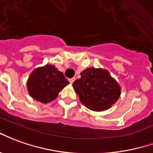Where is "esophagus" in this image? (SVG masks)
<instances>
[{
    "mask_svg": "<svg viewBox=\"0 0 153 153\" xmlns=\"http://www.w3.org/2000/svg\"><path fill=\"white\" fill-rule=\"evenodd\" d=\"M76 80V78L75 77H72V78H70V79H69V81H70V83H73V81H75Z\"/></svg>",
    "mask_w": 153,
    "mask_h": 153,
    "instance_id": "34e87169",
    "label": "esophagus"
}]
</instances>
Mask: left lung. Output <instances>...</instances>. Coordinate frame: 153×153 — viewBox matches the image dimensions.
<instances>
[{
    "mask_svg": "<svg viewBox=\"0 0 153 153\" xmlns=\"http://www.w3.org/2000/svg\"><path fill=\"white\" fill-rule=\"evenodd\" d=\"M73 88L81 102L93 111H103L117 102L121 88L109 72L89 68L81 72V78L73 82Z\"/></svg>",
    "mask_w": 153,
    "mask_h": 153,
    "instance_id": "8db88e82",
    "label": "left lung"
}]
</instances>
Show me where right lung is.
<instances>
[{
	"label": "right lung",
	"mask_w": 153,
	"mask_h": 153,
	"mask_svg": "<svg viewBox=\"0 0 153 153\" xmlns=\"http://www.w3.org/2000/svg\"><path fill=\"white\" fill-rule=\"evenodd\" d=\"M68 83L63 72L58 71L54 66L46 64L31 73L27 86L33 99L47 103L55 100L60 90Z\"/></svg>",
	"instance_id": "1"
}]
</instances>
